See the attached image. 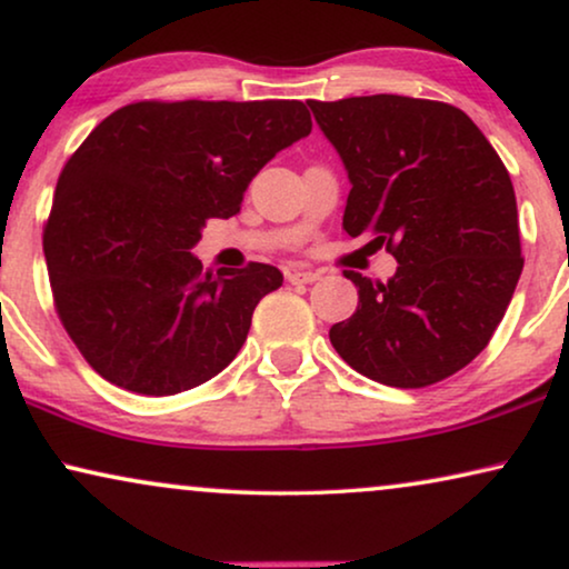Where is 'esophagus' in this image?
Wrapping results in <instances>:
<instances>
[{
    "label": "esophagus",
    "mask_w": 569,
    "mask_h": 569,
    "mask_svg": "<svg viewBox=\"0 0 569 569\" xmlns=\"http://www.w3.org/2000/svg\"><path fill=\"white\" fill-rule=\"evenodd\" d=\"M284 277L290 284H310L318 279L316 271H308V269H287Z\"/></svg>",
    "instance_id": "esophagus-1"
}]
</instances>
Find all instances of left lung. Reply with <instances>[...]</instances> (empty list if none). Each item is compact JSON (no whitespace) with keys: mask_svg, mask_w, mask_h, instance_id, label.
<instances>
[{"mask_svg":"<svg viewBox=\"0 0 569 569\" xmlns=\"http://www.w3.org/2000/svg\"><path fill=\"white\" fill-rule=\"evenodd\" d=\"M308 106L352 181L345 230L399 261L388 282L345 271L360 302L331 326V345L383 386L440 383L489 345L523 271L508 168L477 123L440 100Z\"/></svg>","mask_w":569,"mask_h":569,"instance_id":"1","label":"left lung"}]
</instances>
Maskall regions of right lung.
<instances>
[{
	"mask_svg": "<svg viewBox=\"0 0 569 569\" xmlns=\"http://www.w3.org/2000/svg\"><path fill=\"white\" fill-rule=\"evenodd\" d=\"M310 129L300 100H137L77 147L43 253L59 321L100 378L173 396L228 368L282 271L251 261L212 274L191 248Z\"/></svg>",
	"mask_w": 569,
	"mask_h": 569,
	"instance_id": "add662e5",
	"label": "right lung"
}]
</instances>
